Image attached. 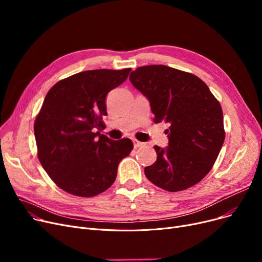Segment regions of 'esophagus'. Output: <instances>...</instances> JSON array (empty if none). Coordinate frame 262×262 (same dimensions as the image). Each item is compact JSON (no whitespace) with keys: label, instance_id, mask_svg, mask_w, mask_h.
Returning <instances> with one entry per match:
<instances>
[{"label":"esophagus","instance_id":"34e87169","mask_svg":"<svg viewBox=\"0 0 262 262\" xmlns=\"http://www.w3.org/2000/svg\"><path fill=\"white\" fill-rule=\"evenodd\" d=\"M133 142H134V146H135V148H138V147H141V146H143V145H144V143H143V142H140V141H138V140H134Z\"/></svg>","mask_w":262,"mask_h":262}]
</instances>
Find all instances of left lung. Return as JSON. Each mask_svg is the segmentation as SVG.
<instances>
[{"instance_id":"left-lung-1","label":"left lung","mask_w":262,"mask_h":262,"mask_svg":"<svg viewBox=\"0 0 262 262\" xmlns=\"http://www.w3.org/2000/svg\"><path fill=\"white\" fill-rule=\"evenodd\" d=\"M129 80L148 99L154 122L170 125L169 146H154L157 160L144 169L146 178L169 192L196 185L212 169L225 139L219 101L200 77L168 66L139 67Z\"/></svg>"}]
</instances>
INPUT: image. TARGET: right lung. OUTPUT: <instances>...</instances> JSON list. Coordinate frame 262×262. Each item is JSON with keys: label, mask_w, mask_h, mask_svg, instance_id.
<instances>
[{"label": "right lung", "mask_w": 262, "mask_h": 262, "mask_svg": "<svg viewBox=\"0 0 262 262\" xmlns=\"http://www.w3.org/2000/svg\"><path fill=\"white\" fill-rule=\"evenodd\" d=\"M130 70L79 72L49 90L34 123L37 156L51 180L68 193H102L115 183L119 162L134 148L130 139L113 141L99 132L107 115V93L125 81Z\"/></svg>", "instance_id": "1"}]
</instances>
